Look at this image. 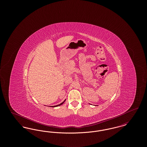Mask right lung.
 Segmentation results:
<instances>
[{
    "label": "right lung",
    "mask_w": 147,
    "mask_h": 147,
    "mask_svg": "<svg viewBox=\"0 0 147 147\" xmlns=\"http://www.w3.org/2000/svg\"><path fill=\"white\" fill-rule=\"evenodd\" d=\"M65 100H64V101H63V102H62V103H61V104H59V105H56V106H52V107H57V106H61V105H62V104H63V103H64V102H65Z\"/></svg>",
    "instance_id": "right-lung-1"
}]
</instances>
